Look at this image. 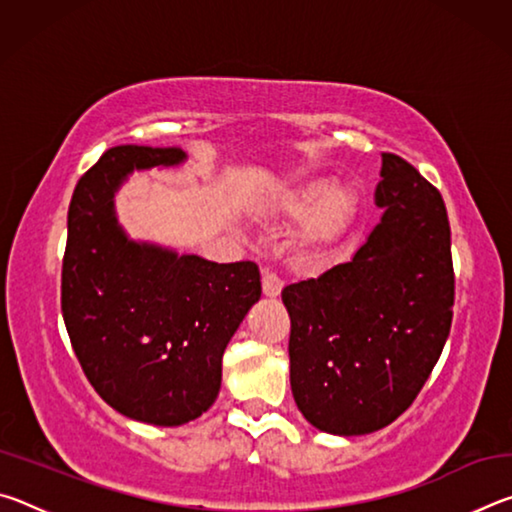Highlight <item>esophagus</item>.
<instances>
[{"label": "esophagus", "instance_id": "34e87169", "mask_svg": "<svg viewBox=\"0 0 512 512\" xmlns=\"http://www.w3.org/2000/svg\"><path fill=\"white\" fill-rule=\"evenodd\" d=\"M282 287H284V282L280 280V277H277L275 273L264 271V275H262V291H264L266 298H277V296H280Z\"/></svg>", "mask_w": 512, "mask_h": 512}]
</instances>
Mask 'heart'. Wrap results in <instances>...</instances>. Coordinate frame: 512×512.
I'll list each match as a JSON object with an SVG mask.
<instances>
[{
	"label": "heart",
	"instance_id": "b5f03b06",
	"mask_svg": "<svg viewBox=\"0 0 512 512\" xmlns=\"http://www.w3.org/2000/svg\"><path fill=\"white\" fill-rule=\"evenodd\" d=\"M259 210L271 216H293L289 246L298 255H318L348 237L357 221L359 194L343 180H298L262 196Z\"/></svg>",
	"mask_w": 512,
	"mask_h": 512
}]
</instances>
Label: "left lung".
<instances>
[{
    "label": "left lung",
    "mask_w": 512,
    "mask_h": 512,
    "mask_svg": "<svg viewBox=\"0 0 512 512\" xmlns=\"http://www.w3.org/2000/svg\"><path fill=\"white\" fill-rule=\"evenodd\" d=\"M381 221L350 262L289 284L291 391L318 431L363 436L400 418L452 327V237L443 196L381 155Z\"/></svg>",
    "instance_id": "1"
}]
</instances>
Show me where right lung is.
<instances>
[{"label": "right lung", "instance_id": "obj_1", "mask_svg": "<svg viewBox=\"0 0 512 512\" xmlns=\"http://www.w3.org/2000/svg\"><path fill=\"white\" fill-rule=\"evenodd\" d=\"M180 149L115 146L74 189L63 257L65 327L85 377L126 418L180 427L221 391L223 352L262 296L253 262L216 264L128 237L115 194Z\"/></svg>", "mask_w": 512, "mask_h": 512}]
</instances>
